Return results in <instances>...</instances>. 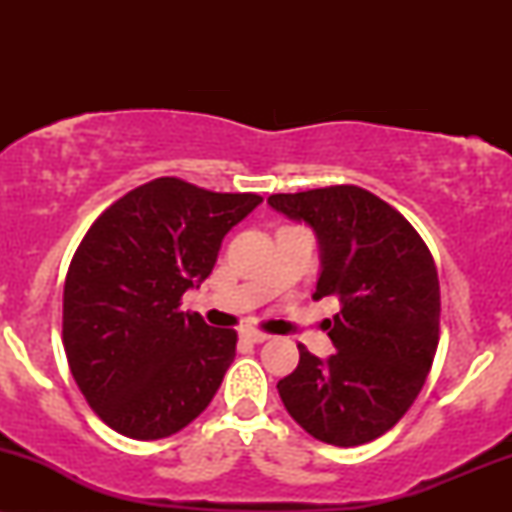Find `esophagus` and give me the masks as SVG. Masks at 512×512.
<instances>
[{
	"instance_id": "1",
	"label": "esophagus",
	"mask_w": 512,
	"mask_h": 512,
	"mask_svg": "<svg viewBox=\"0 0 512 512\" xmlns=\"http://www.w3.org/2000/svg\"><path fill=\"white\" fill-rule=\"evenodd\" d=\"M243 339H245V342H252V344H262V342H267L269 334L257 332V330H245L243 332Z\"/></svg>"
}]
</instances>
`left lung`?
I'll use <instances>...</instances> for the list:
<instances>
[{"label":"left lung","instance_id":"left-lung-1","mask_svg":"<svg viewBox=\"0 0 512 512\" xmlns=\"http://www.w3.org/2000/svg\"><path fill=\"white\" fill-rule=\"evenodd\" d=\"M267 204L313 228V298H339L327 320L337 354L317 358L298 344V368L276 385L281 402L322 443H370L407 414L436 356L440 286L431 252L399 211L363 187L272 195Z\"/></svg>","mask_w":512,"mask_h":512}]
</instances>
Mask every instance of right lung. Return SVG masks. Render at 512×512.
<instances>
[{"instance_id": "right-lung-1", "label": "right lung", "mask_w": 512, "mask_h": 512, "mask_svg": "<svg viewBox=\"0 0 512 512\" xmlns=\"http://www.w3.org/2000/svg\"><path fill=\"white\" fill-rule=\"evenodd\" d=\"M260 202L156 178L88 228L64 281L62 339L76 385L113 431L168 438L209 407L238 334L180 313V298Z\"/></svg>"}]
</instances>
